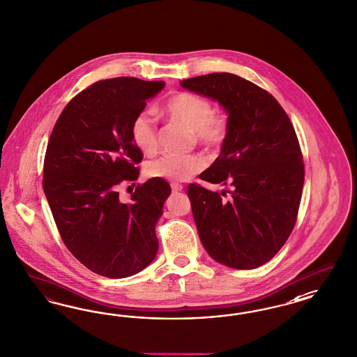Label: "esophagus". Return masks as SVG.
Returning a JSON list of instances; mask_svg holds the SVG:
<instances>
[{
  "mask_svg": "<svg viewBox=\"0 0 357 357\" xmlns=\"http://www.w3.org/2000/svg\"><path fill=\"white\" fill-rule=\"evenodd\" d=\"M171 188H172L173 193H178V192H183V189H184V186L181 184H178V183H172L171 184Z\"/></svg>",
  "mask_w": 357,
  "mask_h": 357,
  "instance_id": "1",
  "label": "esophagus"
}]
</instances>
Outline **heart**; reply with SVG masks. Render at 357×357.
Here are the masks:
<instances>
[{"instance_id": "obj_1", "label": "heart", "mask_w": 357, "mask_h": 357, "mask_svg": "<svg viewBox=\"0 0 357 357\" xmlns=\"http://www.w3.org/2000/svg\"><path fill=\"white\" fill-rule=\"evenodd\" d=\"M164 112L174 122L181 123L193 132L197 143L208 150H217L227 138L230 122L226 114H215L214 107L206 97L195 93H177L164 106ZM131 139L140 152L151 155L158 151V126L149 112H140L131 123ZM206 167V161L199 155H165L151 160L146 172L153 178L169 181H186Z\"/></svg>"}]
</instances>
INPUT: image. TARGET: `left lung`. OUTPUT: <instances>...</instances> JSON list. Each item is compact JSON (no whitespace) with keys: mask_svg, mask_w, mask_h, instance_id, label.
<instances>
[{"mask_svg":"<svg viewBox=\"0 0 357 357\" xmlns=\"http://www.w3.org/2000/svg\"><path fill=\"white\" fill-rule=\"evenodd\" d=\"M180 84L217 101L230 122L220 155L199 174L230 186V197L197 184L186 190L201 243L220 264L257 268L281 250L297 220L305 169L294 127L272 94L236 75L210 73Z\"/></svg>","mask_w":357,"mask_h":357,"instance_id":"1","label":"left lung"}]
</instances>
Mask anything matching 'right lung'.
Wrapping results in <instances>:
<instances>
[{
  "instance_id": "add662e5",
  "label": "right lung",
  "mask_w": 357,
  "mask_h": 357,
  "mask_svg": "<svg viewBox=\"0 0 357 357\" xmlns=\"http://www.w3.org/2000/svg\"><path fill=\"white\" fill-rule=\"evenodd\" d=\"M164 81H97L69 101L47 144L43 190L70 253L109 278L137 275L155 259V234L171 186L162 178L138 185L128 202L118 186L135 181L143 153L131 123Z\"/></svg>"
}]
</instances>
